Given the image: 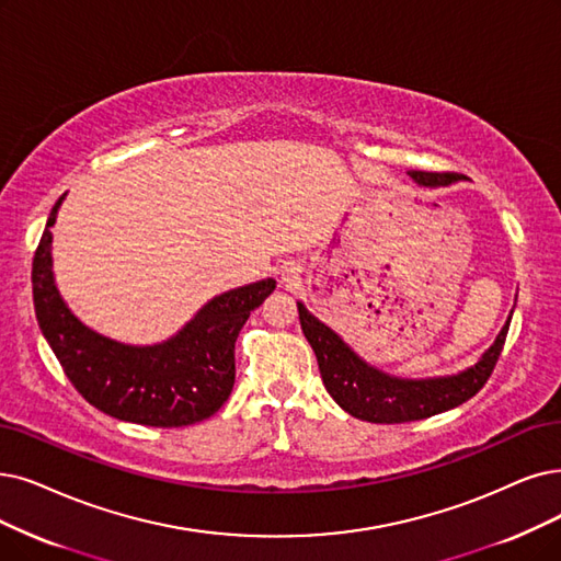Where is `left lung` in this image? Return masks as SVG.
Returning <instances> with one entry per match:
<instances>
[{
	"instance_id": "left-lung-1",
	"label": "left lung",
	"mask_w": 561,
	"mask_h": 561,
	"mask_svg": "<svg viewBox=\"0 0 561 561\" xmlns=\"http://www.w3.org/2000/svg\"><path fill=\"white\" fill-rule=\"evenodd\" d=\"M410 176L419 186L431 188L449 186L460 179L456 172L419 170L410 172ZM297 306L304 335L318 356L320 375L329 396L347 414L370 423H408L428 419L439 412L454 410L462 405L465 400L477 396L488 382L492 370H495L511 322L508 318L495 343L485 350V354L472 368L449 377L402 379L366 364L362 356L343 343L339 333L331 331L316 316H310L301 301H297Z\"/></svg>"
}]
</instances>
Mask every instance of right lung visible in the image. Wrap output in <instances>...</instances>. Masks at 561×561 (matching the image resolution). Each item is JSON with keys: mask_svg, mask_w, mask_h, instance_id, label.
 Instances as JSON below:
<instances>
[{"mask_svg": "<svg viewBox=\"0 0 561 561\" xmlns=\"http://www.w3.org/2000/svg\"><path fill=\"white\" fill-rule=\"evenodd\" d=\"M57 199L32 264L38 327L78 393L96 410L153 428H182L209 419L234 387V343L276 280L264 278L214 297L172 339L126 345L84 327L61 299L53 276Z\"/></svg>", "mask_w": 561, "mask_h": 561, "instance_id": "right-lung-1", "label": "right lung"}]
</instances>
